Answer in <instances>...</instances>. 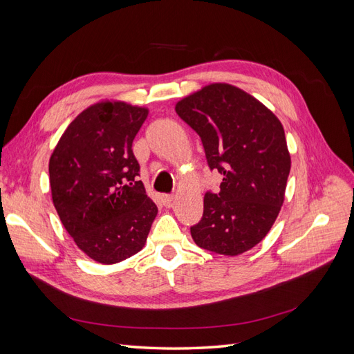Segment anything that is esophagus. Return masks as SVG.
Segmentation results:
<instances>
[{
	"label": "esophagus",
	"instance_id": "34e87169",
	"mask_svg": "<svg viewBox=\"0 0 354 354\" xmlns=\"http://www.w3.org/2000/svg\"><path fill=\"white\" fill-rule=\"evenodd\" d=\"M173 199H174V195H162V201L165 205H169V203L173 202Z\"/></svg>",
	"mask_w": 354,
	"mask_h": 354
}]
</instances>
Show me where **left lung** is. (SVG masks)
<instances>
[{
    "mask_svg": "<svg viewBox=\"0 0 354 354\" xmlns=\"http://www.w3.org/2000/svg\"><path fill=\"white\" fill-rule=\"evenodd\" d=\"M176 112L201 137L209 169L223 176L218 194H205L192 238L223 255L251 250L269 233L283 203L291 156L281 121L229 84L207 85L180 100Z\"/></svg>",
    "mask_w": 354,
    "mask_h": 354,
    "instance_id": "1",
    "label": "left lung"
}]
</instances>
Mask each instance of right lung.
<instances>
[{
  "instance_id": "1",
  "label": "right lung",
  "mask_w": 354,
  "mask_h": 354,
  "mask_svg": "<svg viewBox=\"0 0 354 354\" xmlns=\"http://www.w3.org/2000/svg\"><path fill=\"white\" fill-rule=\"evenodd\" d=\"M147 109L100 102L69 124L50 158L53 203L78 248L102 264L140 251L158 214L133 140Z\"/></svg>"
}]
</instances>
